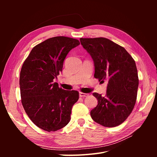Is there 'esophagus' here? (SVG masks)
<instances>
[{
	"label": "esophagus",
	"mask_w": 157,
	"mask_h": 157,
	"mask_svg": "<svg viewBox=\"0 0 157 157\" xmlns=\"http://www.w3.org/2000/svg\"><path fill=\"white\" fill-rule=\"evenodd\" d=\"M88 94L86 93H83V92H80L79 93V96L80 97H87L88 96Z\"/></svg>",
	"instance_id": "esophagus-1"
}]
</instances>
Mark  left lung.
<instances>
[{"label":"left lung","instance_id":"left-lung-1","mask_svg":"<svg viewBox=\"0 0 157 157\" xmlns=\"http://www.w3.org/2000/svg\"><path fill=\"white\" fill-rule=\"evenodd\" d=\"M80 43L94 60V77L108 80L104 96L94 92L97 106L92 119L105 127L120 125L130 115L137 99L139 79L134 59L122 46L106 38H80Z\"/></svg>","mask_w":157,"mask_h":157}]
</instances>
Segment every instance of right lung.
Segmentation results:
<instances>
[{
	"mask_svg": "<svg viewBox=\"0 0 157 157\" xmlns=\"http://www.w3.org/2000/svg\"><path fill=\"white\" fill-rule=\"evenodd\" d=\"M79 44L78 40L67 36L50 38L35 46L22 65L21 103L31 121L45 131H57L67 125L79 98L77 91L65 90L54 82L69 52Z\"/></svg>",
	"mask_w": 157,
	"mask_h": 157,
	"instance_id": "obj_1",
	"label": "right lung"
}]
</instances>
